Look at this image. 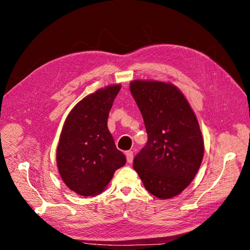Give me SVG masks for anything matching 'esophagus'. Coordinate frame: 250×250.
Segmentation results:
<instances>
[{
  "mask_svg": "<svg viewBox=\"0 0 250 250\" xmlns=\"http://www.w3.org/2000/svg\"><path fill=\"white\" fill-rule=\"evenodd\" d=\"M126 158H127V163L131 164L133 161V152L132 151H126Z\"/></svg>",
  "mask_w": 250,
  "mask_h": 250,
  "instance_id": "obj_1",
  "label": "esophagus"
}]
</instances>
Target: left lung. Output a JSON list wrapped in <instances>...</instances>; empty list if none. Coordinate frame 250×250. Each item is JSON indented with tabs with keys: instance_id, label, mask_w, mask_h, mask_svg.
Returning <instances> with one entry per match:
<instances>
[{
	"instance_id": "1",
	"label": "left lung",
	"mask_w": 250,
	"mask_h": 250,
	"mask_svg": "<svg viewBox=\"0 0 250 250\" xmlns=\"http://www.w3.org/2000/svg\"><path fill=\"white\" fill-rule=\"evenodd\" d=\"M130 93L148 133L133 168L149 193L160 199L175 197L192 183L202 162L204 143L198 120L171 82L133 80Z\"/></svg>"
}]
</instances>
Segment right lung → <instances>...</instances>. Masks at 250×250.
I'll return each mask as SVG.
<instances>
[{"label": "right lung", "mask_w": 250, "mask_h": 250, "mask_svg": "<svg viewBox=\"0 0 250 250\" xmlns=\"http://www.w3.org/2000/svg\"><path fill=\"white\" fill-rule=\"evenodd\" d=\"M121 84L97 89L67 115L59 137L56 164L60 177L78 195L101 194L116 170L126 164L107 127V119Z\"/></svg>", "instance_id": "add662e5"}]
</instances>
